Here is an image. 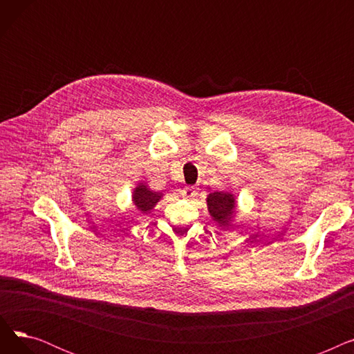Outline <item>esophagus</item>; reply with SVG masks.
<instances>
[{
	"instance_id": "1",
	"label": "esophagus",
	"mask_w": 354,
	"mask_h": 354,
	"mask_svg": "<svg viewBox=\"0 0 354 354\" xmlns=\"http://www.w3.org/2000/svg\"><path fill=\"white\" fill-rule=\"evenodd\" d=\"M195 195H196V191H195L194 187H188V188L183 189V196H185V198H192V196H195Z\"/></svg>"
}]
</instances>
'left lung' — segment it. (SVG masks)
<instances>
[{"instance_id":"8db88e82","label":"left lung","mask_w":354,"mask_h":354,"mask_svg":"<svg viewBox=\"0 0 354 354\" xmlns=\"http://www.w3.org/2000/svg\"><path fill=\"white\" fill-rule=\"evenodd\" d=\"M208 211L219 227H228L235 214V196L231 192H212L207 198Z\"/></svg>"}]
</instances>
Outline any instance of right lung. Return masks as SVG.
I'll return each instance as SVG.
<instances>
[{
	"mask_svg": "<svg viewBox=\"0 0 354 354\" xmlns=\"http://www.w3.org/2000/svg\"><path fill=\"white\" fill-rule=\"evenodd\" d=\"M162 196H163V194L151 191L145 183H139L138 187L133 189L132 201L135 203V207L142 214H147L149 211H152L155 208V205L160 201Z\"/></svg>",
	"mask_w": 354,
	"mask_h": 354,
	"instance_id": "obj_1",
	"label": "right lung"
}]
</instances>
